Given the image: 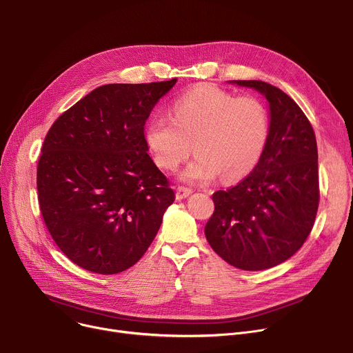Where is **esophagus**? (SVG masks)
<instances>
[{"instance_id": "obj_1", "label": "esophagus", "mask_w": 353, "mask_h": 353, "mask_svg": "<svg viewBox=\"0 0 353 353\" xmlns=\"http://www.w3.org/2000/svg\"><path fill=\"white\" fill-rule=\"evenodd\" d=\"M192 194V189L191 188H186V186H182V185H179V186H176L175 188V196H176V199H183V198H186V196H189Z\"/></svg>"}]
</instances>
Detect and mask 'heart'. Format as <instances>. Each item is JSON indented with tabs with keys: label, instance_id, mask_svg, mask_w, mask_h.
Returning <instances> with one entry per match:
<instances>
[{
	"label": "heart",
	"instance_id": "obj_1",
	"mask_svg": "<svg viewBox=\"0 0 353 353\" xmlns=\"http://www.w3.org/2000/svg\"><path fill=\"white\" fill-rule=\"evenodd\" d=\"M268 132V113L259 99L198 86L174 103L172 117L148 121L145 141L161 170H175L195 151L198 157L182 172L183 179L208 182L219 175L234 182L254 170Z\"/></svg>",
	"mask_w": 353,
	"mask_h": 353
}]
</instances>
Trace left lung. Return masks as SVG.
Segmentation results:
<instances>
[{
    "instance_id": "8db88e82",
    "label": "left lung",
    "mask_w": 353,
    "mask_h": 353,
    "mask_svg": "<svg viewBox=\"0 0 353 353\" xmlns=\"http://www.w3.org/2000/svg\"><path fill=\"white\" fill-rule=\"evenodd\" d=\"M270 104V132L254 170L237 185L212 195L205 226L210 248L229 264L259 271L301 249L319 205L314 128L288 94L261 80H233Z\"/></svg>"
}]
</instances>
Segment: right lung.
<instances>
[{
  "mask_svg": "<svg viewBox=\"0 0 353 353\" xmlns=\"http://www.w3.org/2000/svg\"><path fill=\"white\" fill-rule=\"evenodd\" d=\"M175 83L100 86L49 128L37 168L39 208L79 267L117 274L152 243L175 194L147 154L144 125Z\"/></svg>",
  "mask_w": 353,
  "mask_h": 353,
  "instance_id": "obj_1",
  "label": "right lung"
}]
</instances>
